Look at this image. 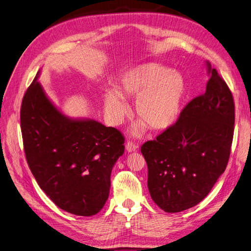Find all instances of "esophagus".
<instances>
[{
    "label": "esophagus",
    "mask_w": 251,
    "mask_h": 251,
    "mask_svg": "<svg viewBox=\"0 0 251 251\" xmlns=\"http://www.w3.org/2000/svg\"><path fill=\"white\" fill-rule=\"evenodd\" d=\"M137 149H138V146L135 145V144L132 143V142H128V143L126 144V150H127L129 153H130V152H135Z\"/></svg>",
    "instance_id": "1"
}]
</instances>
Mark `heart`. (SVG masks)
Wrapping results in <instances>:
<instances>
[{
    "instance_id": "obj_1",
    "label": "heart",
    "mask_w": 251,
    "mask_h": 251,
    "mask_svg": "<svg viewBox=\"0 0 251 251\" xmlns=\"http://www.w3.org/2000/svg\"><path fill=\"white\" fill-rule=\"evenodd\" d=\"M187 95V80L180 71L157 63H145L126 70L118 80L117 91L104 94V109L114 125L122 123L128 107L123 98L132 97L138 122L131 130L141 135L149 125L163 130L177 121Z\"/></svg>"
}]
</instances>
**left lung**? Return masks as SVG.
<instances>
[{
    "label": "left lung",
    "instance_id": "obj_1",
    "mask_svg": "<svg viewBox=\"0 0 251 251\" xmlns=\"http://www.w3.org/2000/svg\"><path fill=\"white\" fill-rule=\"evenodd\" d=\"M206 92L185 106L177 122L142 146L148 188L168 213L197 206L226 171L233 142V95L216 69L206 62Z\"/></svg>",
    "mask_w": 251,
    "mask_h": 251
}]
</instances>
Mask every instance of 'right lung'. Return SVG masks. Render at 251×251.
I'll return each mask as SVG.
<instances>
[{
	"instance_id": "right-lung-1",
	"label": "right lung",
	"mask_w": 251,
	"mask_h": 251,
	"mask_svg": "<svg viewBox=\"0 0 251 251\" xmlns=\"http://www.w3.org/2000/svg\"><path fill=\"white\" fill-rule=\"evenodd\" d=\"M37 72L21 109L24 149L40 188L60 209L95 215L109 194L110 174L124 136L93 119L70 118L46 95Z\"/></svg>"
}]
</instances>
